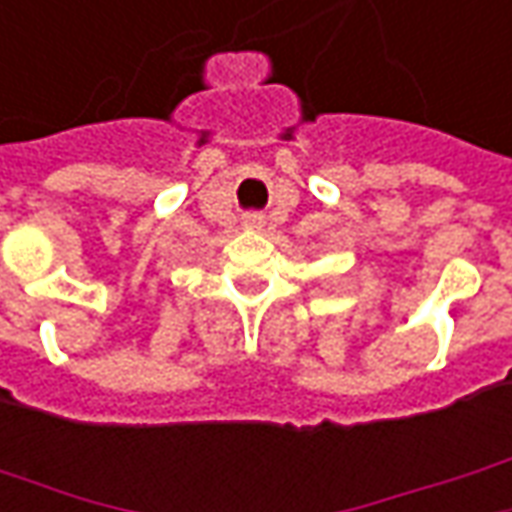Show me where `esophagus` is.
<instances>
[{
	"mask_svg": "<svg viewBox=\"0 0 512 512\" xmlns=\"http://www.w3.org/2000/svg\"><path fill=\"white\" fill-rule=\"evenodd\" d=\"M243 227L260 229L263 227V215H260V212H249V215H243Z\"/></svg>",
	"mask_w": 512,
	"mask_h": 512,
	"instance_id": "34e87169",
	"label": "esophagus"
}]
</instances>
